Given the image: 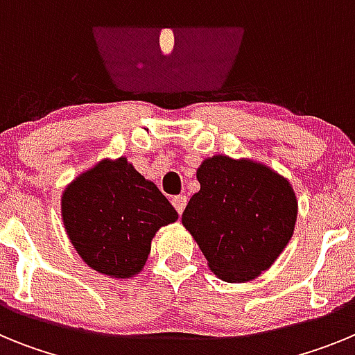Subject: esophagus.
<instances>
[{"label":"esophagus","mask_w":355,"mask_h":355,"mask_svg":"<svg viewBox=\"0 0 355 355\" xmlns=\"http://www.w3.org/2000/svg\"><path fill=\"white\" fill-rule=\"evenodd\" d=\"M187 202H188V199H187V196H175V197H172V206H174L175 208V211L180 213H183V209H184V206H187Z\"/></svg>","instance_id":"esophagus-1"}]
</instances>
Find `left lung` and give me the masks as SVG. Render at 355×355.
<instances>
[{
    "label": "left lung",
    "mask_w": 355,
    "mask_h": 355,
    "mask_svg": "<svg viewBox=\"0 0 355 355\" xmlns=\"http://www.w3.org/2000/svg\"><path fill=\"white\" fill-rule=\"evenodd\" d=\"M200 190L181 222L208 266L227 283L258 277L293 234L297 199L288 180L250 159L213 156L197 171Z\"/></svg>",
    "instance_id": "left-lung-1"
}]
</instances>
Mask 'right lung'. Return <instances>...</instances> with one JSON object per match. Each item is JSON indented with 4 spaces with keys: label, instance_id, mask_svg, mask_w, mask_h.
Listing matches in <instances>:
<instances>
[{
    "label": "right lung",
    "instance_id": "obj_1",
    "mask_svg": "<svg viewBox=\"0 0 355 355\" xmlns=\"http://www.w3.org/2000/svg\"><path fill=\"white\" fill-rule=\"evenodd\" d=\"M62 216L72 245L99 274L133 277L142 270L150 240L178 211L126 158L103 159L65 188Z\"/></svg>",
    "mask_w": 355,
    "mask_h": 355
}]
</instances>
